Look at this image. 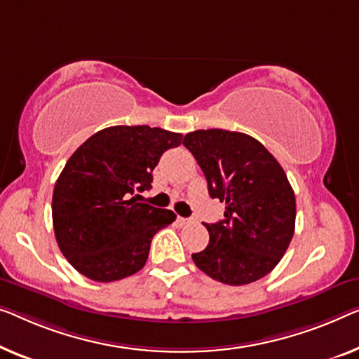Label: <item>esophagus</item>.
Segmentation results:
<instances>
[{
  "label": "esophagus",
  "mask_w": 359,
  "mask_h": 359,
  "mask_svg": "<svg viewBox=\"0 0 359 359\" xmlns=\"http://www.w3.org/2000/svg\"><path fill=\"white\" fill-rule=\"evenodd\" d=\"M177 222H179V226H189V224H191L194 222V219H190V217H177Z\"/></svg>",
  "instance_id": "1"
}]
</instances>
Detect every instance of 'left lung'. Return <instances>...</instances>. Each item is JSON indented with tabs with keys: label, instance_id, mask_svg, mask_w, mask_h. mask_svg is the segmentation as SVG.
<instances>
[{
	"label": "left lung",
	"instance_id": "obj_1",
	"mask_svg": "<svg viewBox=\"0 0 359 359\" xmlns=\"http://www.w3.org/2000/svg\"><path fill=\"white\" fill-rule=\"evenodd\" d=\"M211 198L226 203L224 219L205 224L208 247L195 264L214 280L247 285L274 269L295 232V194L263 143L242 132L208 128L187 133Z\"/></svg>",
	"mask_w": 359,
	"mask_h": 359
}]
</instances>
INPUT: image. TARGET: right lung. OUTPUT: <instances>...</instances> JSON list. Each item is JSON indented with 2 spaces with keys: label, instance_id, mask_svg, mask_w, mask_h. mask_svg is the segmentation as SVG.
<instances>
[{
  "label": "right lung",
  "instance_id": "obj_1",
  "mask_svg": "<svg viewBox=\"0 0 359 359\" xmlns=\"http://www.w3.org/2000/svg\"><path fill=\"white\" fill-rule=\"evenodd\" d=\"M182 133L148 126L96 132L69 158L53 191L57 247L80 274L114 282L145 266L156 232L175 221L169 210L137 203L153 169Z\"/></svg>",
  "mask_w": 359,
  "mask_h": 359
}]
</instances>
